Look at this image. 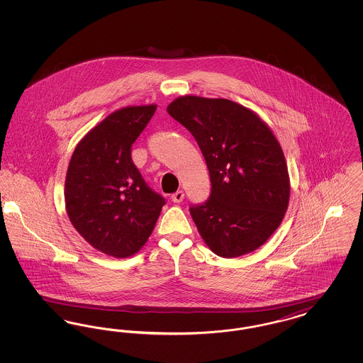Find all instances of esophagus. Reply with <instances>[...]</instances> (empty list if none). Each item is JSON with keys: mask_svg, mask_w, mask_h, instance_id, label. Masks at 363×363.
<instances>
[{"mask_svg": "<svg viewBox=\"0 0 363 363\" xmlns=\"http://www.w3.org/2000/svg\"><path fill=\"white\" fill-rule=\"evenodd\" d=\"M184 197H185L184 191L182 190H177L173 196H172V200H173L174 203H181L184 200Z\"/></svg>", "mask_w": 363, "mask_h": 363, "instance_id": "1", "label": "esophagus"}]
</instances>
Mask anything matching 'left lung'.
Wrapping results in <instances>:
<instances>
[{"label": "left lung", "instance_id": "8db88e82", "mask_svg": "<svg viewBox=\"0 0 363 363\" xmlns=\"http://www.w3.org/2000/svg\"><path fill=\"white\" fill-rule=\"evenodd\" d=\"M167 113L196 138L211 194L190 215L208 247L225 259L259 249L277 231L290 200L283 150L250 108L228 99L185 95Z\"/></svg>", "mask_w": 363, "mask_h": 363}]
</instances>
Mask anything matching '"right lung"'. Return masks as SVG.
Listing matches in <instances>:
<instances>
[{
    "instance_id": "1",
    "label": "right lung",
    "mask_w": 363,
    "mask_h": 363,
    "mask_svg": "<svg viewBox=\"0 0 363 363\" xmlns=\"http://www.w3.org/2000/svg\"><path fill=\"white\" fill-rule=\"evenodd\" d=\"M156 104L120 108L76 145L65 179L70 223L92 247L125 259L148 241L164 206L132 162V144Z\"/></svg>"
}]
</instances>
